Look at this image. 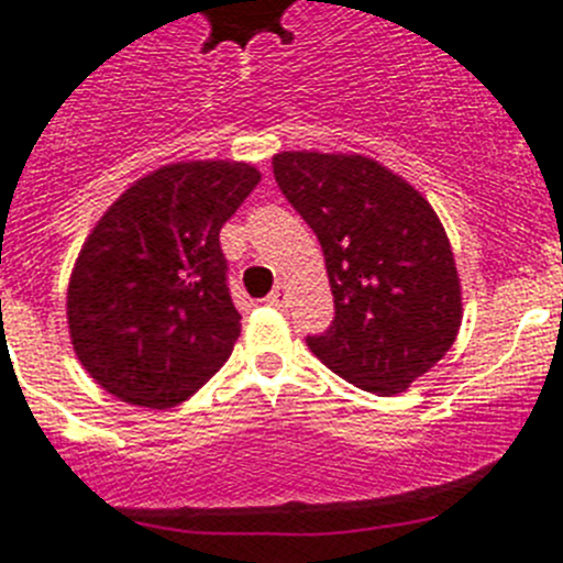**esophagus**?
Returning <instances> with one entry per match:
<instances>
[{
    "label": "esophagus",
    "mask_w": 563,
    "mask_h": 563,
    "mask_svg": "<svg viewBox=\"0 0 563 563\" xmlns=\"http://www.w3.org/2000/svg\"><path fill=\"white\" fill-rule=\"evenodd\" d=\"M265 301H267V305H271V307H278V310H282V307H287V292L282 290V287H276V290H273L271 296L265 298Z\"/></svg>",
    "instance_id": "esophagus-1"
}]
</instances>
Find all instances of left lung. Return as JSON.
I'll return each mask as SVG.
<instances>
[{
	"instance_id": "8db88e82",
	"label": "left lung",
	"mask_w": 563,
	"mask_h": 563,
	"mask_svg": "<svg viewBox=\"0 0 563 563\" xmlns=\"http://www.w3.org/2000/svg\"><path fill=\"white\" fill-rule=\"evenodd\" d=\"M273 174L321 242L335 301L332 327L307 346L357 389L406 391L462 327L460 273L437 211L363 154L282 152Z\"/></svg>"
}]
</instances>
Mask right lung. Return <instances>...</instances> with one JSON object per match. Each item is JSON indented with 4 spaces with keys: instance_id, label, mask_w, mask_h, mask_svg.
<instances>
[{
    "instance_id": "1",
    "label": "right lung",
    "mask_w": 563,
    "mask_h": 563,
    "mask_svg": "<svg viewBox=\"0 0 563 563\" xmlns=\"http://www.w3.org/2000/svg\"><path fill=\"white\" fill-rule=\"evenodd\" d=\"M258 180L251 163H168L129 186L89 231L67 285V327L103 391L172 409L231 357L242 316L220 231Z\"/></svg>"
}]
</instances>
